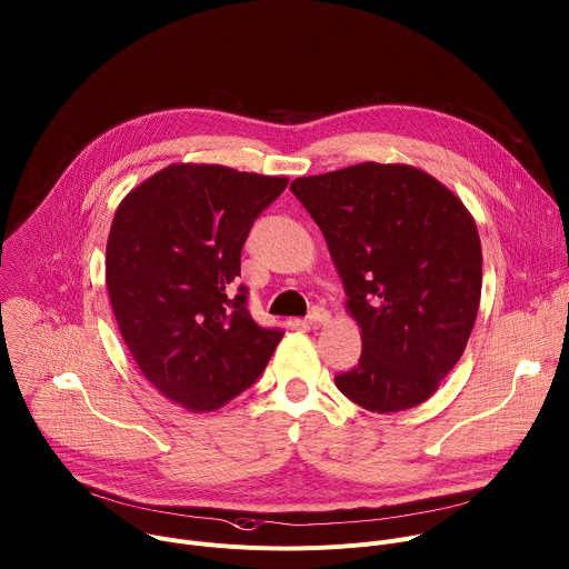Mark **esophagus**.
I'll return each mask as SVG.
<instances>
[{"label": "esophagus", "instance_id": "obj_1", "mask_svg": "<svg viewBox=\"0 0 569 569\" xmlns=\"http://www.w3.org/2000/svg\"><path fill=\"white\" fill-rule=\"evenodd\" d=\"M327 321H331V312L321 306H315L306 317L308 327H319V323H327Z\"/></svg>", "mask_w": 569, "mask_h": 569}]
</instances>
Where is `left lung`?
<instances>
[{
  "instance_id": "obj_1",
  "label": "left lung",
  "mask_w": 569,
  "mask_h": 569,
  "mask_svg": "<svg viewBox=\"0 0 569 569\" xmlns=\"http://www.w3.org/2000/svg\"><path fill=\"white\" fill-rule=\"evenodd\" d=\"M290 191L321 229L358 321L362 356L338 389L378 415L428 400L459 362L481 295L472 216L439 180L365 161L297 178Z\"/></svg>"
}]
</instances>
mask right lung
Segmentation results:
<instances>
[{"instance_id":"obj_1","label":"right lung","mask_w":569,"mask_h":569,"mask_svg":"<svg viewBox=\"0 0 569 569\" xmlns=\"http://www.w3.org/2000/svg\"><path fill=\"white\" fill-rule=\"evenodd\" d=\"M288 178L171 164L117 207L106 283L121 338L157 391L191 412L252 387L283 338L248 310L240 250Z\"/></svg>"}]
</instances>
